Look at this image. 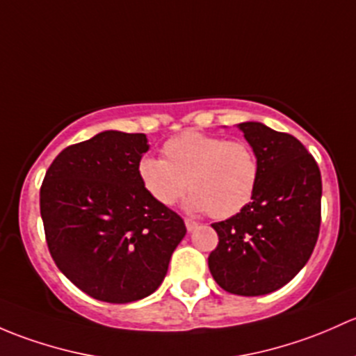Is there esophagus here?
<instances>
[{"instance_id":"esophagus-1","label":"esophagus","mask_w":356,"mask_h":356,"mask_svg":"<svg viewBox=\"0 0 356 356\" xmlns=\"http://www.w3.org/2000/svg\"><path fill=\"white\" fill-rule=\"evenodd\" d=\"M185 226H186V229H188V232H193V229H195L197 226H199V222L193 221V219H190V218H186L185 219Z\"/></svg>"}]
</instances>
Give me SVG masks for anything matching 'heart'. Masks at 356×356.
I'll return each instance as SVG.
<instances>
[{
    "instance_id": "1",
    "label": "heart",
    "mask_w": 356,
    "mask_h": 356,
    "mask_svg": "<svg viewBox=\"0 0 356 356\" xmlns=\"http://www.w3.org/2000/svg\"><path fill=\"white\" fill-rule=\"evenodd\" d=\"M163 156L144 157L137 170L145 192L163 207L177 202L186 183V207L216 219L232 218L254 199L259 159L247 142L186 130L166 140Z\"/></svg>"
}]
</instances>
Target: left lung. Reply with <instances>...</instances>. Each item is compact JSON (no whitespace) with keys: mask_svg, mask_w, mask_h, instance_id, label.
<instances>
[{"mask_svg":"<svg viewBox=\"0 0 356 356\" xmlns=\"http://www.w3.org/2000/svg\"><path fill=\"white\" fill-rule=\"evenodd\" d=\"M259 159L252 202L212 225L218 247L209 270L225 291L273 293L289 283L312 255L321 229V170L293 135L257 122L238 124Z\"/></svg>","mask_w":356,"mask_h":356,"instance_id":"left-lung-1","label":"left lung"}]
</instances>
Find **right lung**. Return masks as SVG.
Here are the masks:
<instances>
[{"instance_id":"right-lung-1","label":"right lung","mask_w":356,"mask_h":356,"mask_svg":"<svg viewBox=\"0 0 356 356\" xmlns=\"http://www.w3.org/2000/svg\"><path fill=\"white\" fill-rule=\"evenodd\" d=\"M144 134L108 130L68 145L47 168L41 218L58 269L92 298L130 303L159 288L185 236L183 219L138 178Z\"/></svg>"}]
</instances>
